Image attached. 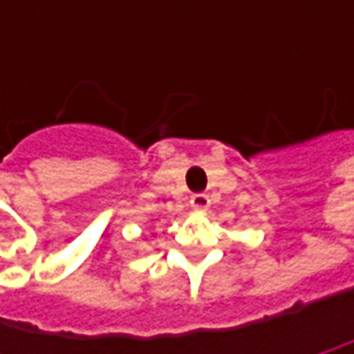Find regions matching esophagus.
Returning <instances> with one entry per match:
<instances>
[{
  "label": "esophagus",
  "mask_w": 354,
  "mask_h": 354,
  "mask_svg": "<svg viewBox=\"0 0 354 354\" xmlns=\"http://www.w3.org/2000/svg\"><path fill=\"white\" fill-rule=\"evenodd\" d=\"M209 196L207 194H203V192H196V194H192L190 196V207L194 209V211H205V209H209Z\"/></svg>",
  "instance_id": "1"
}]
</instances>
